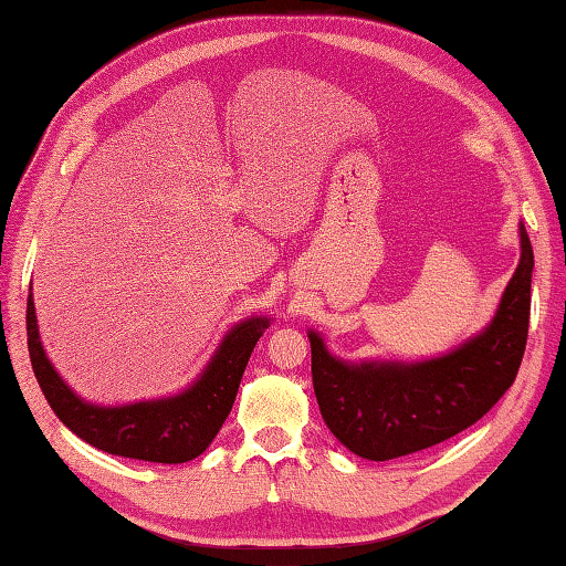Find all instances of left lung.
I'll use <instances>...</instances> for the list:
<instances>
[{
    "mask_svg": "<svg viewBox=\"0 0 566 566\" xmlns=\"http://www.w3.org/2000/svg\"><path fill=\"white\" fill-rule=\"evenodd\" d=\"M521 231V262L489 326L454 350L418 359L345 363L308 331L321 416L347 450L387 462L432 448L474 426L518 375L531 323L533 245Z\"/></svg>",
    "mask_w": 566,
    "mask_h": 566,
    "instance_id": "8db88e82",
    "label": "left lung"
}]
</instances>
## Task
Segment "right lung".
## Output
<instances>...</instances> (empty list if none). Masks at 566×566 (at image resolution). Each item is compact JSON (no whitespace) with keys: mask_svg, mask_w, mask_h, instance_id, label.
Instances as JSON below:
<instances>
[{"mask_svg":"<svg viewBox=\"0 0 566 566\" xmlns=\"http://www.w3.org/2000/svg\"><path fill=\"white\" fill-rule=\"evenodd\" d=\"M268 326V316H250L235 323L223 335L201 375L179 394L122 406H99L84 401L57 375L43 350L31 286L27 302L33 375L53 413L92 448L160 464L189 462L209 448L231 413L252 347Z\"/></svg>","mask_w":566,"mask_h":566,"instance_id":"1","label":"right lung"}]
</instances>
